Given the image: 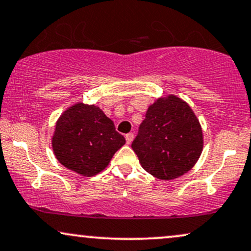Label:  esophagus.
I'll return each mask as SVG.
<instances>
[{
	"mask_svg": "<svg viewBox=\"0 0 251 251\" xmlns=\"http://www.w3.org/2000/svg\"><path fill=\"white\" fill-rule=\"evenodd\" d=\"M133 138H134V134H133V133H127V134L125 135L126 143H127V144H131V143H132V140H133Z\"/></svg>",
	"mask_w": 251,
	"mask_h": 251,
	"instance_id": "esophagus-1",
	"label": "esophagus"
}]
</instances>
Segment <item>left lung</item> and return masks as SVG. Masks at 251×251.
<instances>
[{"label": "left lung", "instance_id": "obj_1", "mask_svg": "<svg viewBox=\"0 0 251 251\" xmlns=\"http://www.w3.org/2000/svg\"><path fill=\"white\" fill-rule=\"evenodd\" d=\"M202 145V129L192 108L171 96L149 107L131 146L145 171L172 180L195 165Z\"/></svg>", "mask_w": 251, "mask_h": 251}]
</instances>
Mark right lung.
I'll return each instance as SVG.
<instances>
[{"label": "right lung", "mask_w": 251, "mask_h": 251, "mask_svg": "<svg viewBox=\"0 0 251 251\" xmlns=\"http://www.w3.org/2000/svg\"><path fill=\"white\" fill-rule=\"evenodd\" d=\"M125 144L110 118L95 105L78 102L56 124L52 149L58 161L78 174L92 176L108 165Z\"/></svg>", "instance_id": "add662e5"}]
</instances>
